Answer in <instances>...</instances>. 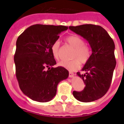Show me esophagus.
Instances as JSON below:
<instances>
[{
    "instance_id": "1",
    "label": "esophagus",
    "mask_w": 124,
    "mask_h": 124,
    "mask_svg": "<svg viewBox=\"0 0 124 124\" xmlns=\"http://www.w3.org/2000/svg\"><path fill=\"white\" fill-rule=\"evenodd\" d=\"M74 76V73H73V72L71 71H70V73H69V77H70V78H72Z\"/></svg>"
}]
</instances>
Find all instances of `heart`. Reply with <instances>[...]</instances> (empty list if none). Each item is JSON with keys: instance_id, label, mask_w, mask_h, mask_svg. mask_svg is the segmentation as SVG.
Instances as JSON below:
<instances>
[{"instance_id": "heart-1", "label": "heart", "mask_w": 124, "mask_h": 124, "mask_svg": "<svg viewBox=\"0 0 124 124\" xmlns=\"http://www.w3.org/2000/svg\"><path fill=\"white\" fill-rule=\"evenodd\" d=\"M66 41L75 48L73 57L75 58L71 60H62L58 63V65L71 71L77 70L80 66V60L83 63H85L89 59L91 54L90 49L84 44V40L79 36L70 35L66 38ZM51 50L54 58L58 59L60 42L58 41L54 42L51 47Z\"/></svg>"}]
</instances>
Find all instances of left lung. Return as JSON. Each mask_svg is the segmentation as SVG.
I'll list each match as a JSON object with an SVG mask.
<instances>
[{
	"instance_id": "left-lung-1",
	"label": "left lung",
	"mask_w": 124,
	"mask_h": 124,
	"mask_svg": "<svg viewBox=\"0 0 124 124\" xmlns=\"http://www.w3.org/2000/svg\"><path fill=\"white\" fill-rule=\"evenodd\" d=\"M69 29L86 40L92 53L82 71L77 74L84 82V90L74 91V97L82 102H90L102 98L109 88L116 66L115 43L108 33L100 26L84 24L70 26Z\"/></svg>"
}]
</instances>
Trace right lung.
<instances>
[{"mask_svg":"<svg viewBox=\"0 0 124 124\" xmlns=\"http://www.w3.org/2000/svg\"><path fill=\"white\" fill-rule=\"evenodd\" d=\"M67 26L35 24L17 39L14 61L20 89L31 100L49 102L56 95L57 85L68 78L69 71L58 66L51 47Z\"/></svg>","mask_w":124,"mask_h":124,"instance_id":"right-lung-1","label":"right lung"}]
</instances>
